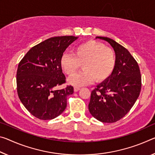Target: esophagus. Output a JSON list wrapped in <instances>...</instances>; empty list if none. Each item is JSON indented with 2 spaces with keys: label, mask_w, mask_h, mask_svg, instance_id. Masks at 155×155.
I'll return each instance as SVG.
<instances>
[{
  "label": "esophagus",
  "mask_w": 155,
  "mask_h": 155,
  "mask_svg": "<svg viewBox=\"0 0 155 155\" xmlns=\"http://www.w3.org/2000/svg\"><path fill=\"white\" fill-rule=\"evenodd\" d=\"M80 90V88L79 87H74V92H78V90Z\"/></svg>",
  "instance_id": "esophagus-1"
}]
</instances>
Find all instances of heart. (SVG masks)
<instances>
[{
  "mask_svg": "<svg viewBox=\"0 0 155 155\" xmlns=\"http://www.w3.org/2000/svg\"><path fill=\"white\" fill-rule=\"evenodd\" d=\"M116 64V56L111 48L95 41H87L75 47L72 54H63L60 65L63 72L72 76L82 65L83 71L68 79L75 87L91 84L96 80L102 82L109 78Z\"/></svg>",
  "mask_w": 155,
  "mask_h": 155,
  "instance_id": "heart-1",
  "label": "heart"
}]
</instances>
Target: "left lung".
I'll list each match as a JSON object with an SVG mask.
<instances>
[{
	"label": "left lung",
	"mask_w": 155,
	"mask_h": 155,
	"mask_svg": "<svg viewBox=\"0 0 155 155\" xmlns=\"http://www.w3.org/2000/svg\"><path fill=\"white\" fill-rule=\"evenodd\" d=\"M111 45L116 56L112 74L97 85L91 93L88 108L90 114L103 123H114L122 119L138 99L141 77L138 63L128 50L107 37L97 36Z\"/></svg>",
	"instance_id": "8db88e82"
}]
</instances>
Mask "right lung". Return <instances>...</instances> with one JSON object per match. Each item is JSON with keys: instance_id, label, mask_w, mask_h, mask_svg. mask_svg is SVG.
I'll use <instances>...</instances> for the list:
<instances>
[{"instance_id": "1", "label": "right lung", "mask_w": 155, "mask_h": 155, "mask_svg": "<svg viewBox=\"0 0 155 155\" xmlns=\"http://www.w3.org/2000/svg\"><path fill=\"white\" fill-rule=\"evenodd\" d=\"M78 36L47 39L29 50L21 61L16 73L17 92L25 107L36 118L50 120L63 113L68 96L74 88L55 90L65 82L60 60L68 47Z\"/></svg>"}]
</instances>
